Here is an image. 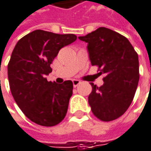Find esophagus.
Segmentation results:
<instances>
[{
    "label": "esophagus",
    "instance_id": "1",
    "mask_svg": "<svg viewBox=\"0 0 151 151\" xmlns=\"http://www.w3.org/2000/svg\"><path fill=\"white\" fill-rule=\"evenodd\" d=\"M80 83H81V82H80L79 80H78V79H73V84L74 87H77Z\"/></svg>",
    "mask_w": 151,
    "mask_h": 151
}]
</instances>
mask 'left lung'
Instances as JSON below:
<instances>
[{
    "label": "left lung",
    "instance_id": "8db88e82",
    "mask_svg": "<svg viewBox=\"0 0 151 151\" xmlns=\"http://www.w3.org/2000/svg\"><path fill=\"white\" fill-rule=\"evenodd\" d=\"M88 43L92 66L105 74L101 87L93 83L88 102L94 115L102 121L120 117L133 100L139 80L137 52L127 37L105 27L78 37Z\"/></svg>",
    "mask_w": 151,
    "mask_h": 151
}]
</instances>
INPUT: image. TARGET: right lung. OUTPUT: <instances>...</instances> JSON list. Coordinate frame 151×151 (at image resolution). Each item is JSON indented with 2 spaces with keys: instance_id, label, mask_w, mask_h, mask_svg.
Segmentation results:
<instances>
[{
  "instance_id": "add662e5",
  "label": "right lung",
  "mask_w": 151,
  "mask_h": 151,
  "mask_svg": "<svg viewBox=\"0 0 151 151\" xmlns=\"http://www.w3.org/2000/svg\"><path fill=\"white\" fill-rule=\"evenodd\" d=\"M77 39L74 34L36 30L15 45L7 66L10 90L24 115L40 126L54 127L67 114L73 95L71 80L63 84L48 81L45 75L60 49Z\"/></svg>"
}]
</instances>
